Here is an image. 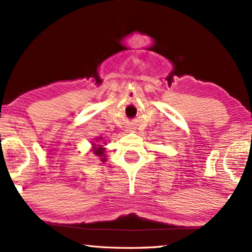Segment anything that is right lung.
<instances>
[{"instance_id":"add662e5","label":"right lung","mask_w":252,"mask_h":252,"mask_svg":"<svg viewBox=\"0 0 252 252\" xmlns=\"http://www.w3.org/2000/svg\"><path fill=\"white\" fill-rule=\"evenodd\" d=\"M92 145H93V154H95V157L100 158L101 161H106V159H105V148L102 147V145H94V144Z\"/></svg>"}]
</instances>
